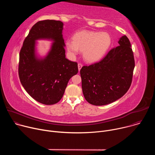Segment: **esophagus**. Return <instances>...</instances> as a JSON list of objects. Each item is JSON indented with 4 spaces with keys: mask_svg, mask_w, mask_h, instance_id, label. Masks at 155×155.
Returning <instances> with one entry per match:
<instances>
[{
    "mask_svg": "<svg viewBox=\"0 0 155 155\" xmlns=\"http://www.w3.org/2000/svg\"><path fill=\"white\" fill-rule=\"evenodd\" d=\"M82 66H83V65H82L81 63H78V71H79V72H80V69H81Z\"/></svg>",
    "mask_w": 155,
    "mask_h": 155,
    "instance_id": "esophagus-1",
    "label": "esophagus"
}]
</instances>
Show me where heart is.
I'll return each instance as SVG.
<instances>
[{"label":"heart","instance_id":"1","mask_svg":"<svg viewBox=\"0 0 155 155\" xmlns=\"http://www.w3.org/2000/svg\"><path fill=\"white\" fill-rule=\"evenodd\" d=\"M111 43V38L107 32L81 31L77 32L73 40H68L65 47L69 55L74 58L79 51H83V59L89 62L100 59Z\"/></svg>","mask_w":155,"mask_h":155}]
</instances>
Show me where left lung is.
I'll list each match as a JSON object with an SVG mask.
<instances>
[{
	"label": "left lung",
	"instance_id": "1",
	"mask_svg": "<svg viewBox=\"0 0 155 155\" xmlns=\"http://www.w3.org/2000/svg\"><path fill=\"white\" fill-rule=\"evenodd\" d=\"M120 45L110 50L97 62L80 70L82 91L87 102L94 105L109 104L123 96L131 85L135 67L129 38L122 36Z\"/></svg>",
	"mask_w": 155,
	"mask_h": 155
}]
</instances>
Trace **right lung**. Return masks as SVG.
<instances>
[{"mask_svg":"<svg viewBox=\"0 0 155 155\" xmlns=\"http://www.w3.org/2000/svg\"><path fill=\"white\" fill-rule=\"evenodd\" d=\"M60 21H38L30 30L19 52L18 75L21 84L35 101L45 105L58 103L62 97L71 78L78 73V64L65 58ZM40 38L55 42L47 57L37 59L35 41Z\"/></svg>","mask_w":155,"mask_h":155,"instance_id":"add662e5","label":"right lung"}]
</instances>
